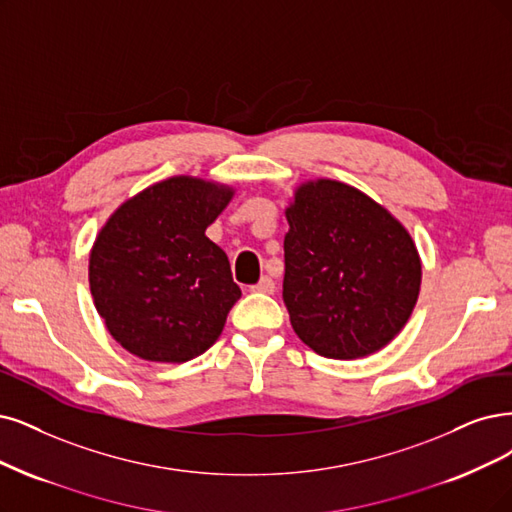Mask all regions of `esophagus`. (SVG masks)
<instances>
[{"label":"esophagus","instance_id":"obj_1","mask_svg":"<svg viewBox=\"0 0 512 512\" xmlns=\"http://www.w3.org/2000/svg\"><path fill=\"white\" fill-rule=\"evenodd\" d=\"M253 293H266V295H272L276 291V282L270 278V276H263L257 285L251 287Z\"/></svg>","mask_w":512,"mask_h":512}]
</instances>
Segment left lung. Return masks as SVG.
<instances>
[{"label": "left lung", "mask_w": 512, "mask_h": 512, "mask_svg": "<svg viewBox=\"0 0 512 512\" xmlns=\"http://www.w3.org/2000/svg\"><path fill=\"white\" fill-rule=\"evenodd\" d=\"M282 299L297 337L339 361L388 346L409 320L422 261L399 219L352 185L316 179L285 211Z\"/></svg>", "instance_id": "8db88e82"}]
</instances>
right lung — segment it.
<instances>
[{
    "label": "right lung",
    "mask_w": 512,
    "mask_h": 512,
    "mask_svg": "<svg viewBox=\"0 0 512 512\" xmlns=\"http://www.w3.org/2000/svg\"><path fill=\"white\" fill-rule=\"evenodd\" d=\"M234 189L170 177L126 200L92 244L88 280L109 335L143 361L187 363L211 348L240 299L206 238Z\"/></svg>",
    "instance_id": "1"
}]
</instances>
